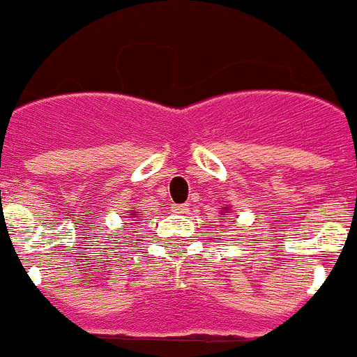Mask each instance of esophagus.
<instances>
[{
  "label": "esophagus",
  "mask_w": 357,
  "mask_h": 357,
  "mask_svg": "<svg viewBox=\"0 0 357 357\" xmlns=\"http://www.w3.org/2000/svg\"><path fill=\"white\" fill-rule=\"evenodd\" d=\"M189 209H191V207H189L188 204H176V206L172 207V211L175 214H188Z\"/></svg>",
  "instance_id": "1"
}]
</instances>
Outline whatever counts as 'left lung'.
<instances>
[{
    "label": "left lung",
    "mask_w": 357,
    "mask_h": 357,
    "mask_svg": "<svg viewBox=\"0 0 357 357\" xmlns=\"http://www.w3.org/2000/svg\"><path fill=\"white\" fill-rule=\"evenodd\" d=\"M229 207H223V211H222V213H220V220H225V214L227 213H229Z\"/></svg>",
    "instance_id": "1"
}]
</instances>
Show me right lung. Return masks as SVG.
<instances>
[{
    "instance_id": "right-lung-1",
    "label": "right lung",
    "mask_w": 357,
    "mask_h": 357,
    "mask_svg": "<svg viewBox=\"0 0 357 357\" xmlns=\"http://www.w3.org/2000/svg\"><path fill=\"white\" fill-rule=\"evenodd\" d=\"M130 214H132L130 218H135V220H134V223H139V220H141V216H139V214H135V213H130Z\"/></svg>"
}]
</instances>
